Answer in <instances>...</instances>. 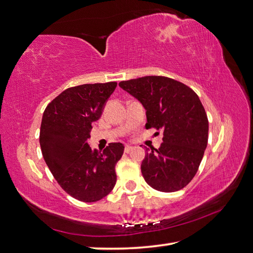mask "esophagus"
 I'll list each match as a JSON object with an SVG mask.
<instances>
[{"label":"esophagus","mask_w":253,"mask_h":253,"mask_svg":"<svg viewBox=\"0 0 253 253\" xmlns=\"http://www.w3.org/2000/svg\"><path fill=\"white\" fill-rule=\"evenodd\" d=\"M132 150H133V147H131V145H126V147H124V152L126 153H130Z\"/></svg>","instance_id":"esophagus-1"}]
</instances>
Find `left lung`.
Listing matches in <instances>:
<instances>
[{
  "instance_id": "left-lung-1",
  "label": "left lung",
  "mask_w": 253,
  "mask_h": 253,
  "mask_svg": "<svg viewBox=\"0 0 253 253\" xmlns=\"http://www.w3.org/2000/svg\"><path fill=\"white\" fill-rule=\"evenodd\" d=\"M119 85L147 110L145 127L163 132L161 147L147 149L141 165L145 182L161 192L183 189L198 172L208 144L209 121L197 93L160 75L121 81Z\"/></svg>"
}]
</instances>
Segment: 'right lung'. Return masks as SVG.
<instances>
[{
  "mask_svg": "<svg viewBox=\"0 0 253 253\" xmlns=\"http://www.w3.org/2000/svg\"><path fill=\"white\" fill-rule=\"evenodd\" d=\"M117 85L106 82L69 87L44 110L40 130L44 160L60 187L82 202L101 200L117 182L115 165L123 144L110 143L101 152L87 143L93 122Z\"/></svg>",
  "mask_w": 253,
  "mask_h": 253,
  "instance_id": "obj_1",
  "label": "right lung"
}]
</instances>
